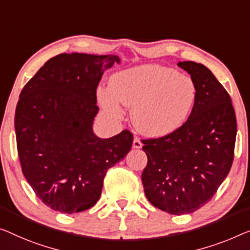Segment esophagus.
<instances>
[{
    "label": "esophagus",
    "mask_w": 250,
    "mask_h": 250,
    "mask_svg": "<svg viewBox=\"0 0 250 250\" xmlns=\"http://www.w3.org/2000/svg\"><path fill=\"white\" fill-rule=\"evenodd\" d=\"M141 147H143V143H141L140 139H138V138H135L132 141V148L135 149H140Z\"/></svg>",
    "instance_id": "34e87169"
}]
</instances>
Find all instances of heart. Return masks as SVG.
I'll use <instances>...</instances> for the list:
<instances>
[{
    "label": "heart",
    "instance_id": "heart-1",
    "mask_svg": "<svg viewBox=\"0 0 250 250\" xmlns=\"http://www.w3.org/2000/svg\"><path fill=\"white\" fill-rule=\"evenodd\" d=\"M96 98L104 112L120 120L123 105L131 107V120L141 135L158 138L183 125L196 100L191 77L170 67L145 64L114 73L109 86H99Z\"/></svg>",
    "mask_w": 250,
    "mask_h": 250
}]
</instances>
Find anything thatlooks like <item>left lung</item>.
Masks as SVG:
<instances>
[{
    "label": "left lung",
    "instance_id": "8db88e82",
    "mask_svg": "<svg viewBox=\"0 0 250 250\" xmlns=\"http://www.w3.org/2000/svg\"><path fill=\"white\" fill-rule=\"evenodd\" d=\"M177 65L194 82V106L176 131L143 141L148 163L141 180L152 206L181 215L207 204L229 174L237 122L230 95L207 66Z\"/></svg>",
    "mask_w": 250,
    "mask_h": 250
}]
</instances>
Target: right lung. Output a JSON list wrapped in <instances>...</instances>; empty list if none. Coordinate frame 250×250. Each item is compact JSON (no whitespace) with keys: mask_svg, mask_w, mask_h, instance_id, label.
Segmentation results:
<instances>
[{"mask_svg":"<svg viewBox=\"0 0 250 250\" xmlns=\"http://www.w3.org/2000/svg\"><path fill=\"white\" fill-rule=\"evenodd\" d=\"M117 55L61 54L20 93L14 118L22 173L42 202L62 213L92 208L107 169L132 146L128 130L111 138L93 131L96 87Z\"/></svg>","mask_w":250,"mask_h":250,"instance_id":"add662e5","label":"right lung"}]
</instances>
